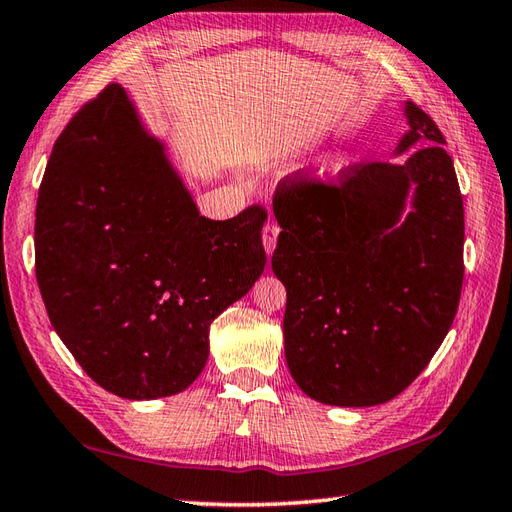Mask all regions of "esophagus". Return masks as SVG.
<instances>
[{
  "label": "esophagus",
  "mask_w": 512,
  "mask_h": 512,
  "mask_svg": "<svg viewBox=\"0 0 512 512\" xmlns=\"http://www.w3.org/2000/svg\"><path fill=\"white\" fill-rule=\"evenodd\" d=\"M278 236H280V228L276 226V223H267V226L263 228V245H265L267 254H271L273 249H276Z\"/></svg>",
  "instance_id": "1"
}]
</instances>
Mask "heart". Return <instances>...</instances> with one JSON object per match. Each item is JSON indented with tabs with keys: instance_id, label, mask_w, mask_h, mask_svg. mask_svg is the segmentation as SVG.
I'll use <instances>...</instances> for the list:
<instances>
[{
	"instance_id": "obj_1",
	"label": "heart",
	"mask_w": 512,
	"mask_h": 512,
	"mask_svg": "<svg viewBox=\"0 0 512 512\" xmlns=\"http://www.w3.org/2000/svg\"><path fill=\"white\" fill-rule=\"evenodd\" d=\"M343 165H345V162L341 158H330V160L323 162L321 176H334V173H339L343 169Z\"/></svg>"
}]
</instances>
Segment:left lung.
Returning <instances> with one entry per match:
<instances>
[{
	"label": "left lung",
	"instance_id": "left-lung-1",
	"mask_svg": "<svg viewBox=\"0 0 512 512\" xmlns=\"http://www.w3.org/2000/svg\"><path fill=\"white\" fill-rule=\"evenodd\" d=\"M400 162H360L334 182L280 180L271 269L286 289L284 354L308 397L393 400L428 367L463 289L465 213L439 126L406 102ZM413 192L402 220L407 193Z\"/></svg>",
	"mask_w": 512,
	"mask_h": 512
}]
</instances>
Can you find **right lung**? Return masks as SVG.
<instances>
[{"mask_svg": "<svg viewBox=\"0 0 512 512\" xmlns=\"http://www.w3.org/2000/svg\"><path fill=\"white\" fill-rule=\"evenodd\" d=\"M263 206L199 215L165 147L108 84L62 130L39 189L34 267L49 321L102 386L126 400L184 391L208 328L265 269Z\"/></svg>", "mask_w": 512, "mask_h": 512, "instance_id": "obj_1", "label": "right lung"}]
</instances>
